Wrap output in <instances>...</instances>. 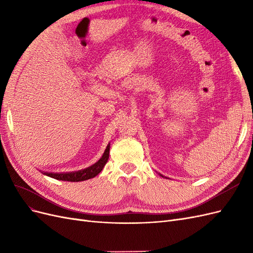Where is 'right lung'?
<instances>
[{"label":"right lung","instance_id":"add662e5","mask_svg":"<svg viewBox=\"0 0 253 253\" xmlns=\"http://www.w3.org/2000/svg\"><path fill=\"white\" fill-rule=\"evenodd\" d=\"M109 154H110V149H106L105 152L103 153L102 157L99 159L95 165L90 166L84 170L72 172V173H47V175L55 179L67 180V181H82V180L93 178L102 171L103 167L105 166L106 162H108L109 159Z\"/></svg>","mask_w":253,"mask_h":253}]
</instances>
